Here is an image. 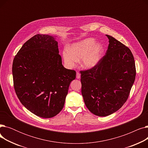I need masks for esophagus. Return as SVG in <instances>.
Here are the masks:
<instances>
[{
    "label": "esophagus",
    "instance_id": "34e87169",
    "mask_svg": "<svg viewBox=\"0 0 148 148\" xmlns=\"http://www.w3.org/2000/svg\"><path fill=\"white\" fill-rule=\"evenodd\" d=\"M76 78L77 79H80V74L79 72H77V73H76Z\"/></svg>",
    "mask_w": 148,
    "mask_h": 148
}]
</instances>
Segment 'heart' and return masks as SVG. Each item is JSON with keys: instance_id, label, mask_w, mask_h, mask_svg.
Wrapping results in <instances>:
<instances>
[{"instance_id": "b5f03b06", "label": "heart", "mask_w": 148, "mask_h": 148, "mask_svg": "<svg viewBox=\"0 0 148 148\" xmlns=\"http://www.w3.org/2000/svg\"><path fill=\"white\" fill-rule=\"evenodd\" d=\"M105 49L104 45L97 42L94 38H87L71 45L63 52V58L66 65L69 68L75 66L81 59L80 65L84 69L95 68L101 60Z\"/></svg>"}]
</instances>
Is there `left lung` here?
Masks as SVG:
<instances>
[{
  "label": "left lung",
  "mask_w": 148,
  "mask_h": 148,
  "mask_svg": "<svg viewBox=\"0 0 148 148\" xmlns=\"http://www.w3.org/2000/svg\"><path fill=\"white\" fill-rule=\"evenodd\" d=\"M106 36L109 44L106 55L95 68L80 71L84 104L98 116H108L122 107L136 74L134 59L129 48L113 36Z\"/></svg>",
  "instance_id": "8db88e82"
}]
</instances>
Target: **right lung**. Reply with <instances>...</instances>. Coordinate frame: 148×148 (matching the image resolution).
<instances>
[{
  "label": "right lung",
  "instance_id": "obj_1",
  "mask_svg": "<svg viewBox=\"0 0 148 148\" xmlns=\"http://www.w3.org/2000/svg\"><path fill=\"white\" fill-rule=\"evenodd\" d=\"M56 38L37 34L23 45L12 64L15 91L28 110L43 118L63 108L74 70L64 67Z\"/></svg>",
  "mask_w": 148,
  "mask_h": 148
}]
</instances>
